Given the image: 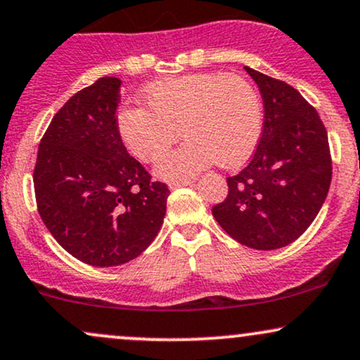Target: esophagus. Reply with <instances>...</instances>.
<instances>
[{"instance_id":"esophagus-1","label":"esophagus","mask_w":360,"mask_h":360,"mask_svg":"<svg viewBox=\"0 0 360 360\" xmlns=\"http://www.w3.org/2000/svg\"><path fill=\"white\" fill-rule=\"evenodd\" d=\"M194 183L193 179H184V181H174V183L169 184L171 189H177V188H183V186H191Z\"/></svg>"}]
</instances>
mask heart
Here are the masks:
<instances>
[{
    "label": "heart",
    "instance_id": "heart-1",
    "mask_svg": "<svg viewBox=\"0 0 360 360\" xmlns=\"http://www.w3.org/2000/svg\"><path fill=\"white\" fill-rule=\"evenodd\" d=\"M146 109L124 107L117 117L127 149L144 162L167 153L183 131L188 141L159 162L158 174L183 181L211 164L233 169L250 159L262 136V98L233 73H191L144 90Z\"/></svg>",
    "mask_w": 360,
    "mask_h": 360
}]
</instances>
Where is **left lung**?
<instances>
[{
    "instance_id": "8db88e82",
    "label": "left lung",
    "mask_w": 360,
    "mask_h": 360,
    "mask_svg": "<svg viewBox=\"0 0 360 360\" xmlns=\"http://www.w3.org/2000/svg\"><path fill=\"white\" fill-rule=\"evenodd\" d=\"M265 107L262 136L250 162L226 177L228 194L213 216L238 243L283 248L300 238L326 201L332 155L319 112L287 82L245 67Z\"/></svg>"
}]
</instances>
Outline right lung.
<instances>
[{
  "label": "right lung",
  "instance_id": "obj_1",
  "mask_svg": "<svg viewBox=\"0 0 360 360\" xmlns=\"http://www.w3.org/2000/svg\"><path fill=\"white\" fill-rule=\"evenodd\" d=\"M120 82L102 77L56 112L33 171L41 221L65 251L92 266L137 258L158 236L169 188L125 149L117 125Z\"/></svg>",
  "mask_w": 360,
  "mask_h": 360
}]
</instances>
